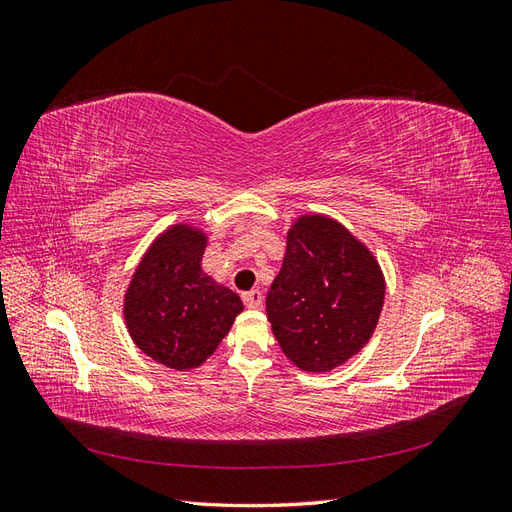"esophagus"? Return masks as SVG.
<instances>
[{"label": "esophagus", "instance_id": "34e87169", "mask_svg": "<svg viewBox=\"0 0 512 512\" xmlns=\"http://www.w3.org/2000/svg\"><path fill=\"white\" fill-rule=\"evenodd\" d=\"M243 303L247 305V307H252V309H258V307H262V292L260 290H250V292H243Z\"/></svg>", "mask_w": 512, "mask_h": 512}]
</instances>
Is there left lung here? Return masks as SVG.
Wrapping results in <instances>:
<instances>
[{
    "mask_svg": "<svg viewBox=\"0 0 512 512\" xmlns=\"http://www.w3.org/2000/svg\"><path fill=\"white\" fill-rule=\"evenodd\" d=\"M382 303V271L361 241L322 215L294 222L267 294L273 335L294 365L331 371L346 363L369 342Z\"/></svg>",
    "mask_w": 512,
    "mask_h": 512,
    "instance_id": "1",
    "label": "left lung"
}]
</instances>
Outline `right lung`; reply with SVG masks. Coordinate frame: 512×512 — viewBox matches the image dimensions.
<instances>
[{
  "instance_id": "add662e5",
  "label": "right lung",
  "mask_w": 512,
  "mask_h": 512,
  "mask_svg": "<svg viewBox=\"0 0 512 512\" xmlns=\"http://www.w3.org/2000/svg\"><path fill=\"white\" fill-rule=\"evenodd\" d=\"M203 232L185 224L168 228L149 247L126 292L128 331L134 344L170 369L205 363L230 331L243 303L200 269Z\"/></svg>"
}]
</instances>
